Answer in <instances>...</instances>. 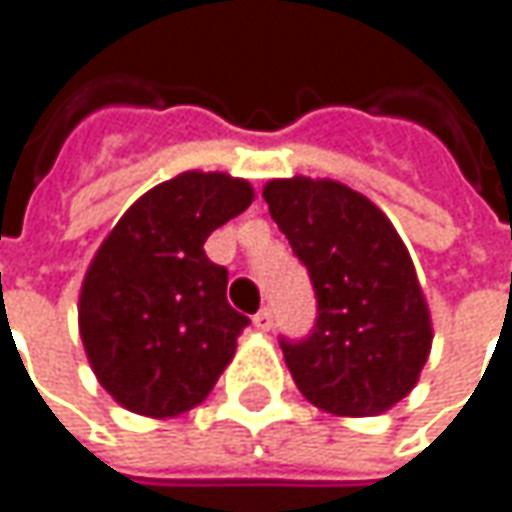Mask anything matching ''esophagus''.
Returning a JSON list of instances; mask_svg holds the SVG:
<instances>
[{
	"label": "esophagus",
	"instance_id": "1",
	"mask_svg": "<svg viewBox=\"0 0 512 512\" xmlns=\"http://www.w3.org/2000/svg\"><path fill=\"white\" fill-rule=\"evenodd\" d=\"M253 325H256L259 331H270V328H273V311H270V308H262V311L253 317Z\"/></svg>",
	"mask_w": 512,
	"mask_h": 512
}]
</instances>
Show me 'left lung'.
Listing matches in <instances>:
<instances>
[{
  "label": "left lung",
  "instance_id": "obj_1",
  "mask_svg": "<svg viewBox=\"0 0 512 512\" xmlns=\"http://www.w3.org/2000/svg\"><path fill=\"white\" fill-rule=\"evenodd\" d=\"M262 195L317 294L311 334L279 340L299 392L340 418L392 409L415 389L432 348L406 244L366 195L340 181L276 178Z\"/></svg>",
  "mask_w": 512,
  "mask_h": 512
}]
</instances>
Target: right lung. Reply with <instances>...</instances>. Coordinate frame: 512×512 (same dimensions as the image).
<instances>
[{
	"instance_id": "1",
	"label": "right lung",
	"mask_w": 512,
	"mask_h": 512,
	"mask_svg": "<svg viewBox=\"0 0 512 512\" xmlns=\"http://www.w3.org/2000/svg\"><path fill=\"white\" fill-rule=\"evenodd\" d=\"M250 201L244 178L181 172L141 195L94 253L80 337L100 386L129 412H190L233 360L250 320L230 308L227 268L204 242Z\"/></svg>"
}]
</instances>
